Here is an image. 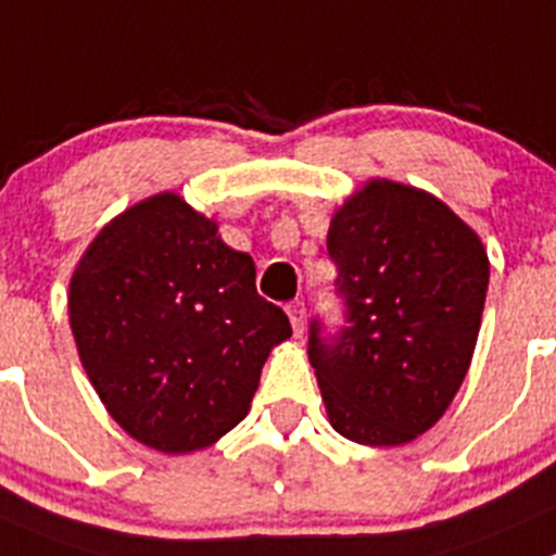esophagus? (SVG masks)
<instances>
[{
    "label": "esophagus",
    "mask_w": 556,
    "mask_h": 556,
    "mask_svg": "<svg viewBox=\"0 0 556 556\" xmlns=\"http://www.w3.org/2000/svg\"><path fill=\"white\" fill-rule=\"evenodd\" d=\"M287 314H289V321H292L294 336H303V330H305V303L294 300V303L287 305Z\"/></svg>",
    "instance_id": "1"
}]
</instances>
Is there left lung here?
<instances>
[{"mask_svg":"<svg viewBox=\"0 0 556 556\" xmlns=\"http://www.w3.org/2000/svg\"><path fill=\"white\" fill-rule=\"evenodd\" d=\"M346 325L311 321L308 361L332 428L361 445H406L456 399L489 289L480 237L437 195L368 179L332 215Z\"/></svg>","mask_w":556,"mask_h":556,"instance_id":"left-lung-1","label":"left lung"}]
</instances>
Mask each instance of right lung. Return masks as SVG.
Listing matches in <instances>:
<instances>
[{
	"instance_id": "right-lung-1",
	"label": "right lung",
	"mask_w": 556,
	"mask_h": 556,
	"mask_svg": "<svg viewBox=\"0 0 556 556\" xmlns=\"http://www.w3.org/2000/svg\"><path fill=\"white\" fill-rule=\"evenodd\" d=\"M71 330L109 415L141 445L193 453L251 409L287 314L256 292L248 253L177 193L116 215L71 278Z\"/></svg>"
}]
</instances>
